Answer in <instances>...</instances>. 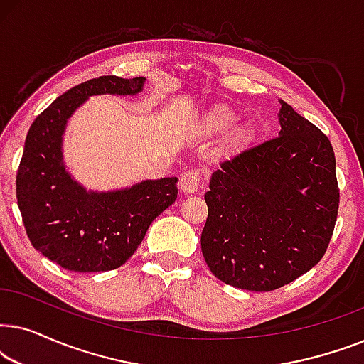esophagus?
<instances>
[{
  "mask_svg": "<svg viewBox=\"0 0 364 364\" xmlns=\"http://www.w3.org/2000/svg\"><path fill=\"white\" fill-rule=\"evenodd\" d=\"M198 186H200V172L196 171V168L183 172L181 181H178V187H181V191L186 193L197 192Z\"/></svg>",
  "mask_w": 364,
  "mask_h": 364,
  "instance_id": "obj_1",
  "label": "esophagus"
}]
</instances>
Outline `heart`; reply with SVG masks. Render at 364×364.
<instances>
[{"label":"heart","instance_id":"b5f03b06","mask_svg":"<svg viewBox=\"0 0 364 364\" xmlns=\"http://www.w3.org/2000/svg\"><path fill=\"white\" fill-rule=\"evenodd\" d=\"M237 121L238 114L232 107L225 106V104H218L205 112V116L202 117L200 129L207 134H223L230 131Z\"/></svg>","mask_w":364,"mask_h":364}]
</instances>
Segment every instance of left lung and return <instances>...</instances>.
<instances>
[{
	"instance_id": "left-lung-1",
	"label": "left lung",
	"mask_w": 364,
	"mask_h": 364,
	"mask_svg": "<svg viewBox=\"0 0 364 364\" xmlns=\"http://www.w3.org/2000/svg\"><path fill=\"white\" fill-rule=\"evenodd\" d=\"M280 104L278 137L222 161L205 192L203 258L218 280L242 290H277L311 270L338 215L331 142Z\"/></svg>"
}]
</instances>
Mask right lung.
Wrapping results in <instances>:
<instances>
[{"label": "right lung", "instance_id": "right-lung-1", "mask_svg": "<svg viewBox=\"0 0 364 364\" xmlns=\"http://www.w3.org/2000/svg\"><path fill=\"white\" fill-rule=\"evenodd\" d=\"M146 77L101 76L61 94L29 127L16 176V198L33 247L71 272L119 268L156 217L177 198V177L126 188L87 191L68 171L63 139L69 117L91 96H137Z\"/></svg>", "mask_w": 364, "mask_h": 364}]
</instances>
